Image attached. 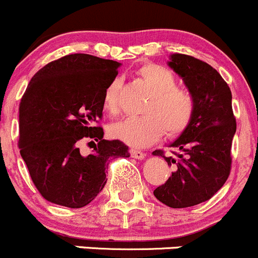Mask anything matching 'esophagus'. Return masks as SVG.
<instances>
[{
	"label": "esophagus",
	"instance_id": "esophagus-1",
	"mask_svg": "<svg viewBox=\"0 0 258 258\" xmlns=\"http://www.w3.org/2000/svg\"><path fill=\"white\" fill-rule=\"evenodd\" d=\"M130 155H132L133 158H135V159H144L145 158V154L143 152H140V150H137V149H130Z\"/></svg>",
	"mask_w": 258,
	"mask_h": 258
}]
</instances>
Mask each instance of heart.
<instances>
[{"mask_svg":"<svg viewBox=\"0 0 258 258\" xmlns=\"http://www.w3.org/2000/svg\"><path fill=\"white\" fill-rule=\"evenodd\" d=\"M138 75L152 91L144 108V115L128 116L110 126L114 139L134 148L153 144L162 137H177L184 132L196 113V99L188 90L178 88V81L169 69L158 63H145L138 69ZM120 79H111L103 95L106 113H118Z\"/></svg>","mask_w":258,"mask_h":258,"instance_id":"obj_1","label":"heart"}]
</instances>
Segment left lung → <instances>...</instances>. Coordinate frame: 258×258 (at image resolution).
Instances as JSON below:
<instances>
[{
	"instance_id": "1",
	"label": "left lung",
	"mask_w": 258,
	"mask_h": 258,
	"mask_svg": "<svg viewBox=\"0 0 258 258\" xmlns=\"http://www.w3.org/2000/svg\"><path fill=\"white\" fill-rule=\"evenodd\" d=\"M168 66L184 81L196 99V113L188 128L170 144L178 153L164 157L173 172L154 190L158 201L172 208H185L206 202L226 183L231 170L232 139L236 119L232 94L218 71L205 61L173 53Z\"/></svg>"
}]
</instances>
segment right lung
Instances as JSON below:
<instances>
[{"label": "right lung", "mask_w": 258, "mask_h": 258, "mask_svg": "<svg viewBox=\"0 0 258 258\" xmlns=\"http://www.w3.org/2000/svg\"><path fill=\"white\" fill-rule=\"evenodd\" d=\"M120 62L73 53L45 65L20 103V153L46 201L69 208L89 205L103 190L113 158L130 157L120 140L103 139V95ZM98 142L90 155L78 144Z\"/></svg>", "instance_id": "1"}]
</instances>
